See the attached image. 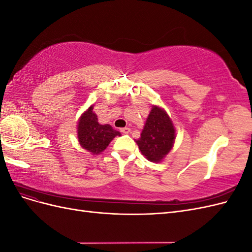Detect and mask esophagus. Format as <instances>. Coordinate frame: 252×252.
<instances>
[{
  "label": "esophagus",
  "mask_w": 252,
  "mask_h": 252,
  "mask_svg": "<svg viewBox=\"0 0 252 252\" xmlns=\"http://www.w3.org/2000/svg\"><path fill=\"white\" fill-rule=\"evenodd\" d=\"M121 132H122V133H124V134H128L129 132H130V129H129L128 127L122 128V129H121Z\"/></svg>",
  "instance_id": "obj_1"
}]
</instances>
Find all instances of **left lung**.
Here are the masks:
<instances>
[{
  "label": "left lung",
  "instance_id": "obj_1",
  "mask_svg": "<svg viewBox=\"0 0 252 252\" xmlns=\"http://www.w3.org/2000/svg\"><path fill=\"white\" fill-rule=\"evenodd\" d=\"M174 140L175 129L171 119L163 108L154 105L141 138L135 140L142 155L150 162H161L172 149Z\"/></svg>",
  "mask_w": 252,
  "mask_h": 252
}]
</instances>
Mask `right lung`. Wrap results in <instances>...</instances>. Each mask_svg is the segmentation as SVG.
Here are the masks:
<instances>
[{"instance_id":"obj_1","label":"right lung","mask_w":252,"mask_h":252,"mask_svg":"<svg viewBox=\"0 0 252 252\" xmlns=\"http://www.w3.org/2000/svg\"><path fill=\"white\" fill-rule=\"evenodd\" d=\"M121 133L109 125H101L97 122L96 114L94 112V105L84 112L78 123V139L81 146L91 152L98 155L103 152L109 143Z\"/></svg>"}]
</instances>
